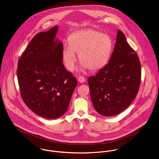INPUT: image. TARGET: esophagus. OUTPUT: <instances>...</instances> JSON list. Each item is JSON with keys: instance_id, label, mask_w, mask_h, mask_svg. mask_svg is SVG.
Returning a JSON list of instances; mask_svg holds the SVG:
<instances>
[{"instance_id": "34e87169", "label": "esophagus", "mask_w": 159, "mask_h": 159, "mask_svg": "<svg viewBox=\"0 0 159 159\" xmlns=\"http://www.w3.org/2000/svg\"><path fill=\"white\" fill-rule=\"evenodd\" d=\"M78 81L80 82V83H84L85 81V78L84 76H80L78 77Z\"/></svg>"}]
</instances>
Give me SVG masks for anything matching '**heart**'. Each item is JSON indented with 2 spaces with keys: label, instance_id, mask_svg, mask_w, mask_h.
I'll list each match as a JSON object with an SVG mask.
<instances>
[{
  "label": "heart",
  "instance_id": "b5f03b06",
  "mask_svg": "<svg viewBox=\"0 0 159 159\" xmlns=\"http://www.w3.org/2000/svg\"><path fill=\"white\" fill-rule=\"evenodd\" d=\"M68 43L62 46V57L70 71L75 68L76 53L82 68L97 71L106 66L113 49L111 38L92 29L73 33L68 38Z\"/></svg>",
  "mask_w": 159,
  "mask_h": 159
}]
</instances>
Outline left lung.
Masks as SVG:
<instances>
[{
  "instance_id": "1",
  "label": "left lung",
  "mask_w": 159,
  "mask_h": 159,
  "mask_svg": "<svg viewBox=\"0 0 159 159\" xmlns=\"http://www.w3.org/2000/svg\"><path fill=\"white\" fill-rule=\"evenodd\" d=\"M141 78L138 55L127 43L125 35L118 30L109 63L88 80L95 110L105 116L123 111L136 97Z\"/></svg>"
}]
</instances>
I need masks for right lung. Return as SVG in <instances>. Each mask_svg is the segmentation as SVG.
Returning <instances> with one entry per match:
<instances>
[{
	"instance_id": "1",
	"label": "right lung",
	"mask_w": 159,
	"mask_h": 159,
	"mask_svg": "<svg viewBox=\"0 0 159 159\" xmlns=\"http://www.w3.org/2000/svg\"><path fill=\"white\" fill-rule=\"evenodd\" d=\"M55 26L36 34L20 58L17 76L21 96L32 111L47 119L66 113L77 85L62 62L61 42L54 41Z\"/></svg>"
}]
</instances>
